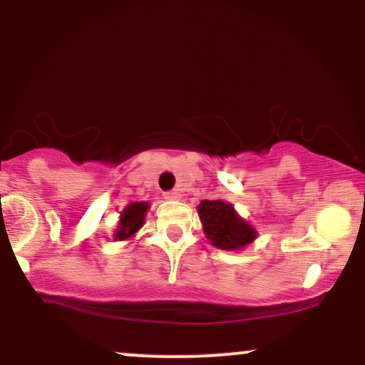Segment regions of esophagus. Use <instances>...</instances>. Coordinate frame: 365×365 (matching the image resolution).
Listing matches in <instances>:
<instances>
[{"instance_id": "34e87169", "label": "esophagus", "mask_w": 365, "mask_h": 365, "mask_svg": "<svg viewBox=\"0 0 365 365\" xmlns=\"http://www.w3.org/2000/svg\"><path fill=\"white\" fill-rule=\"evenodd\" d=\"M165 199H168V200H180V199H182V192H180V190L166 192Z\"/></svg>"}]
</instances>
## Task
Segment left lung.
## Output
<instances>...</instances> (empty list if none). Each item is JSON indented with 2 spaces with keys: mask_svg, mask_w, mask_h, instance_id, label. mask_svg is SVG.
Here are the masks:
<instances>
[{
  "mask_svg": "<svg viewBox=\"0 0 365 365\" xmlns=\"http://www.w3.org/2000/svg\"><path fill=\"white\" fill-rule=\"evenodd\" d=\"M206 238L221 250H242L257 238V232L225 200H202L197 206Z\"/></svg>",
  "mask_w": 365,
  "mask_h": 365,
  "instance_id": "obj_1",
  "label": "left lung"
}]
</instances>
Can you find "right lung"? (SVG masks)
I'll use <instances>...</instances> for the list:
<instances>
[{
  "instance_id": "add662e5",
  "label": "right lung",
  "mask_w": 365,
  "mask_h": 365,
  "mask_svg": "<svg viewBox=\"0 0 365 365\" xmlns=\"http://www.w3.org/2000/svg\"><path fill=\"white\" fill-rule=\"evenodd\" d=\"M149 202H130L127 207L121 211L118 226L115 228L113 238L116 242L132 240L135 233L144 226L145 215L149 211Z\"/></svg>"
}]
</instances>
